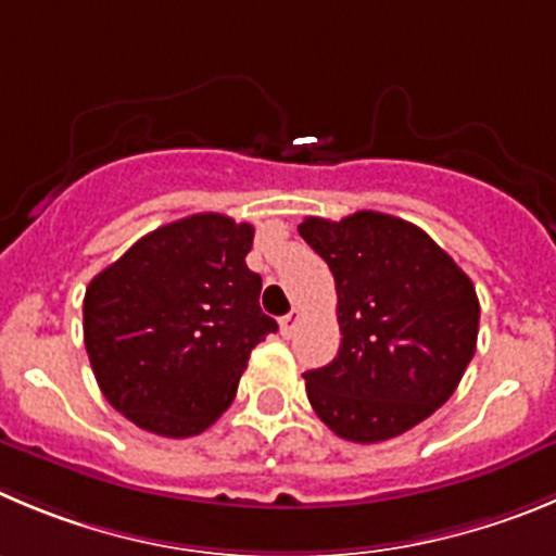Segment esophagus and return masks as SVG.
<instances>
[{
	"mask_svg": "<svg viewBox=\"0 0 556 556\" xmlns=\"http://www.w3.org/2000/svg\"><path fill=\"white\" fill-rule=\"evenodd\" d=\"M300 319H303V314L298 312V308H292V312L287 314V317L281 319V333L283 336H292L294 330H298V325H300Z\"/></svg>",
	"mask_w": 556,
	"mask_h": 556,
	"instance_id": "obj_1",
	"label": "esophagus"
}]
</instances>
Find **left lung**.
Segmentation results:
<instances>
[{"mask_svg": "<svg viewBox=\"0 0 556 556\" xmlns=\"http://www.w3.org/2000/svg\"><path fill=\"white\" fill-rule=\"evenodd\" d=\"M298 231L339 294V355L303 375L314 414L355 444L402 435L455 394L475 358V283L419 226L383 212L305 217Z\"/></svg>", "mask_w": 556, "mask_h": 556, "instance_id": "left-lung-1", "label": "left lung"}]
</instances>
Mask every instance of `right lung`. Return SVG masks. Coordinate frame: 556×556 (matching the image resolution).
<instances>
[{
    "instance_id": "obj_1",
    "label": "right lung",
    "mask_w": 556,
    "mask_h": 556,
    "mask_svg": "<svg viewBox=\"0 0 556 556\" xmlns=\"http://www.w3.org/2000/svg\"><path fill=\"white\" fill-rule=\"evenodd\" d=\"M253 226L217 212L137 239L85 292V348L101 394L140 430L190 438L215 425L251 350L278 325L248 269Z\"/></svg>"
}]
</instances>
